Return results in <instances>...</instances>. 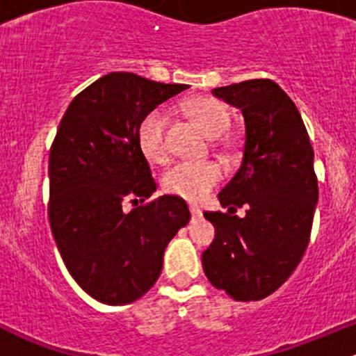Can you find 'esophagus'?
<instances>
[{"mask_svg": "<svg viewBox=\"0 0 356 356\" xmlns=\"http://www.w3.org/2000/svg\"><path fill=\"white\" fill-rule=\"evenodd\" d=\"M189 210H191L193 217H201V215H203V211H201L198 204H189Z\"/></svg>", "mask_w": 356, "mask_h": 356, "instance_id": "esophagus-1", "label": "esophagus"}]
</instances>
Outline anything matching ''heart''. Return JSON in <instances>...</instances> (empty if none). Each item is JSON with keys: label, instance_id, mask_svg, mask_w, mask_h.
Segmentation results:
<instances>
[{"label": "heart", "instance_id": "b5f03b06", "mask_svg": "<svg viewBox=\"0 0 356 356\" xmlns=\"http://www.w3.org/2000/svg\"><path fill=\"white\" fill-rule=\"evenodd\" d=\"M184 110L198 122L208 138H218L227 131L231 124L229 110L213 98H196L186 103ZM168 115L165 108L149 111L139 124L138 141L143 155L153 163H163L168 158L165 129ZM220 168L213 161H179L172 165L161 179V186L167 193L181 198L200 201L220 181Z\"/></svg>", "mask_w": 356, "mask_h": 356}]
</instances>
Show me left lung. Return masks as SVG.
Returning <instances> with one entry per match:
<instances>
[{"mask_svg": "<svg viewBox=\"0 0 356 356\" xmlns=\"http://www.w3.org/2000/svg\"><path fill=\"white\" fill-rule=\"evenodd\" d=\"M211 95L245 117L243 161L218 193L229 213L204 211L215 239L201 254L217 289L238 301L274 293L293 274L308 246L318 201L314 149L293 99L270 79H253ZM247 207L241 219L236 207Z\"/></svg>", "mask_w": 356, "mask_h": 356, "instance_id": "8db88e82", "label": "left lung"}]
</instances>
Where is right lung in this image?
<instances>
[{
  "mask_svg": "<svg viewBox=\"0 0 356 356\" xmlns=\"http://www.w3.org/2000/svg\"><path fill=\"white\" fill-rule=\"evenodd\" d=\"M111 72L79 92L49 149V225L65 267L105 305L139 300L156 282L170 239L191 218L186 201L156 191L139 124L188 89Z\"/></svg>",
  "mask_w": 356,
  "mask_h": 356,
  "instance_id": "right-lung-1",
  "label": "right lung"
}]
</instances>
